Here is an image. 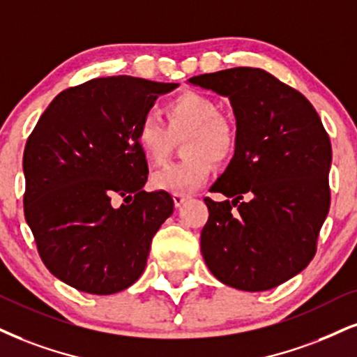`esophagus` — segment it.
I'll return each instance as SVG.
<instances>
[{"label":"esophagus","instance_id":"esophagus-1","mask_svg":"<svg viewBox=\"0 0 357 357\" xmlns=\"http://www.w3.org/2000/svg\"><path fill=\"white\" fill-rule=\"evenodd\" d=\"M172 199H174V204L178 208V206H182L183 202L188 199V195H183V193H174V195H172Z\"/></svg>","mask_w":357,"mask_h":357}]
</instances>
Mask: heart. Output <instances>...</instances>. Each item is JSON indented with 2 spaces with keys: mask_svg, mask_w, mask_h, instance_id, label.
Instances as JSON below:
<instances>
[{
  "mask_svg": "<svg viewBox=\"0 0 357 357\" xmlns=\"http://www.w3.org/2000/svg\"><path fill=\"white\" fill-rule=\"evenodd\" d=\"M167 127L153 114H145L135 127V142L149 165L165 162L174 139L182 137L185 158L167 165L152 177L155 190L188 193L204 185L213 170V162H225L235 152V130L218 114L213 99L195 91L175 96L164 105Z\"/></svg>",
  "mask_w": 357,
  "mask_h": 357,
  "instance_id": "heart-1",
  "label": "heart"
}]
</instances>
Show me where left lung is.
<instances>
[{"mask_svg":"<svg viewBox=\"0 0 357 357\" xmlns=\"http://www.w3.org/2000/svg\"><path fill=\"white\" fill-rule=\"evenodd\" d=\"M230 99L235 155L206 197L200 250L215 278L243 291H266L310 265L329 212L331 142L301 92L258 68L188 79ZM236 210H232V206Z\"/></svg>","mask_w":357,"mask_h":357,"instance_id":"left-lung-1","label":"left lung"}]
</instances>
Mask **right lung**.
<instances>
[{
	"instance_id": "add662e5",
	"label": "right lung",
	"mask_w": 357,
	"mask_h": 357,
	"mask_svg": "<svg viewBox=\"0 0 357 357\" xmlns=\"http://www.w3.org/2000/svg\"><path fill=\"white\" fill-rule=\"evenodd\" d=\"M174 82L98 77L57 94L24 147V217L39 257L79 291L129 288L153 235L174 212L167 192H145L147 160L135 127ZM125 204L114 207L113 200Z\"/></svg>"
}]
</instances>
